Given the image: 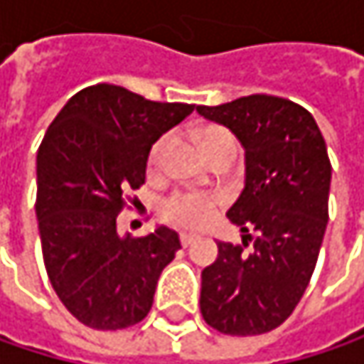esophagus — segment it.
Here are the masks:
<instances>
[{
	"mask_svg": "<svg viewBox=\"0 0 364 364\" xmlns=\"http://www.w3.org/2000/svg\"><path fill=\"white\" fill-rule=\"evenodd\" d=\"M196 240H198V236H193V234H181L183 247H189V245H193Z\"/></svg>",
	"mask_w": 364,
	"mask_h": 364,
	"instance_id": "34e87169",
	"label": "esophagus"
}]
</instances>
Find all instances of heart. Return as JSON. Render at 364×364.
<instances>
[{"instance_id":"1","label":"heart","mask_w":364,"mask_h":364,"mask_svg":"<svg viewBox=\"0 0 364 364\" xmlns=\"http://www.w3.org/2000/svg\"><path fill=\"white\" fill-rule=\"evenodd\" d=\"M191 139L200 154L210 162L217 156L230 154L236 156V139L232 132H228L221 126H200L191 132ZM171 147V136L164 134L160 136L149 154H147V171L149 175H158L164 166L166 154ZM219 213V200L208 193H193V191H181L173 193L166 198L160 206V215L164 221L177 225V228H187V230H200L204 228L215 215Z\"/></svg>"}]
</instances>
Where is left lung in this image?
Here are the masks:
<instances>
[{
    "label": "left lung",
    "instance_id": "left-lung-1",
    "mask_svg": "<svg viewBox=\"0 0 364 364\" xmlns=\"http://www.w3.org/2000/svg\"><path fill=\"white\" fill-rule=\"evenodd\" d=\"M200 115L230 128L245 147V189L228 219L254 249L217 242L202 269L200 312L225 335L280 327L308 289L328 221L331 162L312 113L301 105L251 95Z\"/></svg>",
    "mask_w": 364,
    "mask_h": 364
}]
</instances>
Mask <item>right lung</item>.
<instances>
[{
	"mask_svg": "<svg viewBox=\"0 0 364 364\" xmlns=\"http://www.w3.org/2000/svg\"><path fill=\"white\" fill-rule=\"evenodd\" d=\"M193 111L147 101L122 86L73 95L37 151L36 213L48 278L86 327L117 331L141 323L162 269L181 249L164 225L143 238L117 234L124 193L145 183L151 145Z\"/></svg>",
	"mask_w": 364,
	"mask_h": 364,
	"instance_id": "1",
	"label": "right lung"
}]
</instances>
